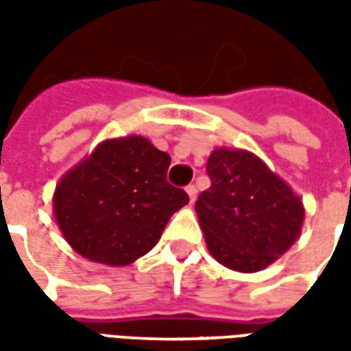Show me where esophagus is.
<instances>
[{"instance_id": "obj_1", "label": "esophagus", "mask_w": 351, "mask_h": 351, "mask_svg": "<svg viewBox=\"0 0 351 351\" xmlns=\"http://www.w3.org/2000/svg\"><path fill=\"white\" fill-rule=\"evenodd\" d=\"M185 191H187V195H189V198H191V202H195V200H196V193H198L195 185H187V189H185Z\"/></svg>"}]
</instances>
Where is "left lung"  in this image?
Segmentation results:
<instances>
[{
  "label": "left lung",
  "mask_w": 351,
  "mask_h": 351,
  "mask_svg": "<svg viewBox=\"0 0 351 351\" xmlns=\"http://www.w3.org/2000/svg\"><path fill=\"white\" fill-rule=\"evenodd\" d=\"M206 171L211 185L195 210L211 255L238 272L272 265L300 234L299 196L247 151L215 149Z\"/></svg>",
  "instance_id": "8db88e82"
}]
</instances>
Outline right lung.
<instances>
[{"mask_svg": "<svg viewBox=\"0 0 351 351\" xmlns=\"http://www.w3.org/2000/svg\"><path fill=\"white\" fill-rule=\"evenodd\" d=\"M168 166L170 155L140 136L98 145L56 185L54 217L69 245L109 267L153 250L171 215L189 202L166 180Z\"/></svg>", "mask_w": 351, "mask_h": 351, "instance_id": "1", "label": "right lung"}]
</instances>
